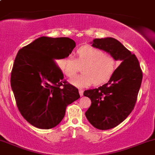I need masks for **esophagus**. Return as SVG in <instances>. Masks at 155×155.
<instances>
[{
    "label": "esophagus",
    "instance_id": "34e87169",
    "mask_svg": "<svg viewBox=\"0 0 155 155\" xmlns=\"http://www.w3.org/2000/svg\"><path fill=\"white\" fill-rule=\"evenodd\" d=\"M79 95H80L81 96H83V93H84V91H83L82 89H79Z\"/></svg>",
    "mask_w": 155,
    "mask_h": 155
}]
</instances>
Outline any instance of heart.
Wrapping results in <instances>:
<instances>
[{"mask_svg":"<svg viewBox=\"0 0 155 155\" xmlns=\"http://www.w3.org/2000/svg\"><path fill=\"white\" fill-rule=\"evenodd\" d=\"M59 68L68 77L77 73L79 65L83 66V74L70 79L72 84L78 87H85L93 83L101 84L112 77L117 67L116 59L111 54L91 46L81 47L76 51V59L68 56L58 62Z\"/></svg>","mask_w":155,"mask_h":155,"instance_id":"b5f03b06","label":"heart"}]
</instances>
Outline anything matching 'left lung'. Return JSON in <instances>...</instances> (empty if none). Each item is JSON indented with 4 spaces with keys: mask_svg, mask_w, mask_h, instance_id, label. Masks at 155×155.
I'll return each mask as SVG.
<instances>
[{
    "mask_svg": "<svg viewBox=\"0 0 155 155\" xmlns=\"http://www.w3.org/2000/svg\"><path fill=\"white\" fill-rule=\"evenodd\" d=\"M93 46L122 61L107 83L84 92L92 102L85 113L87 118L96 129L107 130L120 124L133 110L143 72L135 54L115 38L95 39Z\"/></svg>",
    "mask_w": 155,
    "mask_h": 155,
    "instance_id": "left-lung-1",
    "label": "left lung"
}]
</instances>
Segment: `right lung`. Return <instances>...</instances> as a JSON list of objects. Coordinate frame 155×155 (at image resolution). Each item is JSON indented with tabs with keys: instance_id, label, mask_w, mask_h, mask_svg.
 Wrapping results in <instances>:
<instances>
[{
	"instance_id": "add662e5",
	"label": "right lung",
	"mask_w": 155,
	"mask_h": 155,
	"mask_svg": "<svg viewBox=\"0 0 155 155\" xmlns=\"http://www.w3.org/2000/svg\"><path fill=\"white\" fill-rule=\"evenodd\" d=\"M76 47L68 37H41L20 49L11 73V86L20 114L39 129L55 127L68 105L80 97L79 90L63 79L56 60Z\"/></svg>"
}]
</instances>
